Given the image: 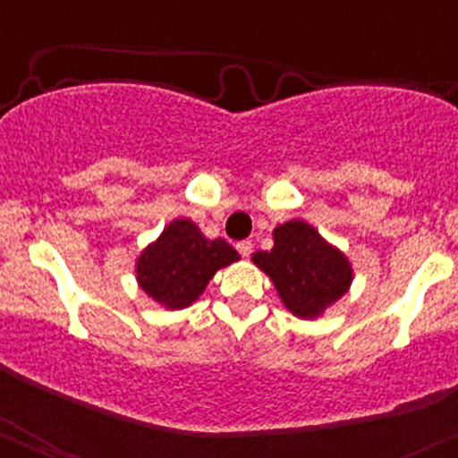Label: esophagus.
Returning <instances> with one entry per match:
<instances>
[{"label":"esophagus","instance_id":"obj_1","mask_svg":"<svg viewBox=\"0 0 458 458\" xmlns=\"http://www.w3.org/2000/svg\"><path fill=\"white\" fill-rule=\"evenodd\" d=\"M236 250H239V254L243 256V259H250V256H251V243H250V241H243V243H239V245H236Z\"/></svg>","mask_w":458,"mask_h":458}]
</instances>
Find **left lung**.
I'll list each match as a JSON object with an SVG mask.
<instances>
[{
	"label": "left lung",
	"mask_w": 458,
	"mask_h": 458,
	"mask_svg": "<svg viewBox=\"0 0 458 458\" xmlns=\"http://www.w3.org/2000/svg\"><path fill=\"white\" fill-rule=\"evenodd\" d=\"M251 262L276 286L284 308L297 318H318L353 284V265L314 225L288 219L273 228V247Z\"/></svg>",
	"instance_id": "1"
}]
</instances>
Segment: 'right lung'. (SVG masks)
<instances>
[{"label":"right lung","mask_w":458,"mask_h":458,"mask_svg":"<svg viewBox=\"0 0 458 458\" xmlns=\"http://www.w3.org/2000/svg\"><path fill=\"white\" fill-rule=\"evenodd\" d=\"M241 260L224 239H207L191 219L176 217L140 251L135 280L165 310H185L198 301L207 284L224 267Z\"/></svg>","instance_id":"1"}]
</instances>
